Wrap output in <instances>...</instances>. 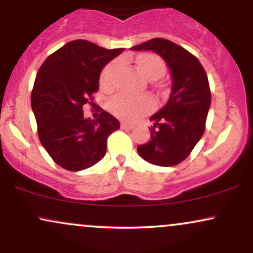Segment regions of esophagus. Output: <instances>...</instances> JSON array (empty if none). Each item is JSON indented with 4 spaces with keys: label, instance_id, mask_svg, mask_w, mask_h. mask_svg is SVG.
<instances>
[{
    "label": "esophagus",
    "instance_id": "1",
    "mask_svg": "<svg viewBox=\"0 0 253 253\" xmlns=\"http://www.w3.org/2000/svg\"><path fill=\"white\" fill-rule=\"evenodd\" d=\"M120 126H121V128H123V129H133V128H134V126H133L132 124H127V123H121Z\"/></svg>",
    "mask_w": 253,
    "mask_h": 253
}]
</instances>
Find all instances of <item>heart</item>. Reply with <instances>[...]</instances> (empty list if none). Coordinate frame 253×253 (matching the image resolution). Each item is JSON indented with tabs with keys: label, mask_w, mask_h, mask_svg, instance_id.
Segmentation results:
<instances>
[{
	"label": "heart",
	"mask_w": 253,
	"mask_h": 253,
	"mask_svg": "<svg viewBox=\"0 0 253 253\" xmlns=\"http://www.w3.org/2000/svg\"><path fill=\"white\" fill-rule=\"evenodd\" d=\"M118 64V62L109 63L101 72L100 84L103 88H110L113 85ZM136 66L139 71L149 80H157L163 76L167 71L164 60L153 53H145L139 56L136 59ZM108 108L118 118L133 121L155 108V101L149 95H143V96L117 95L109 100Z\"/></svg>",
	"instance_id": "heart-1"
}]
</instances>
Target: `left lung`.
<instances>
[{
	"label": "left lung",
	"instance_id": "8db88e82",
	"mask_svg": "<svg viewBox=\"0 0 253 253\" xmlns=\"http://www.w3.org/2000/svg\"><path fill=\"white\" fill-rule=\"evenodd\" d=\"M152 50L169 65L172 91L167 106L151 117V140L139 145L143 159L158 167H173L190 155L206 129L211 94L207 74L200 60L182 46L163 38L133 46Z\"/></svg>",
	"mask_w": 253,
	"mask_h": 253
}]
</instances>
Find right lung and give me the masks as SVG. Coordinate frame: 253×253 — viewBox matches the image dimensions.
Returning <instances> with one entry per match:
<instances>
[{"instance_id":"1","label":"right lung","mask_w":253,"mask_h":253,"mask_svg":"<svg viewBox=\"0 0 253 253\" xmlns=\"http://www.w3.org/2000/svg\"><path fill=\"white\" fill-rule=\"evenodd\" d=\"M123 51L72 40L40 66L32 109L40 143L63 169L80 171L96 164L106 155L108 136L120 128L117 119L103 109L96 120L84 119L83 106L94 107L101 70Z\"/></svg>"}]
</instances>
